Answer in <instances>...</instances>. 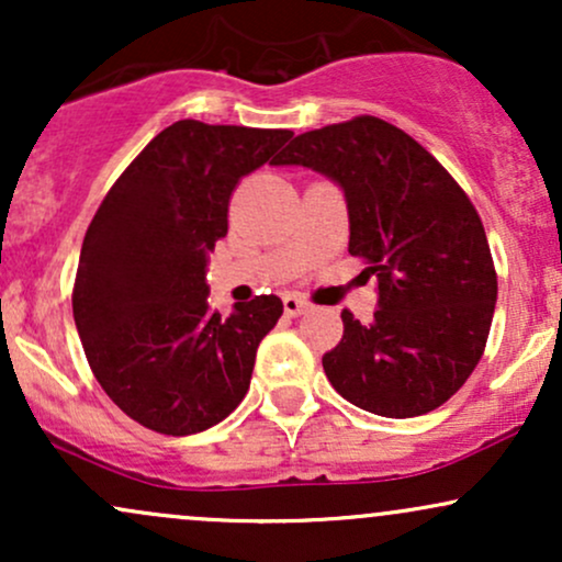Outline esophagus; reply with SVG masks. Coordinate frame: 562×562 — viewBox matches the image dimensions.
<instances>
[{
	"label": "esophagus",
	"instance_id": "obj_1",
	"mask_svg": "<svg viewBox=\"0 0 562 562\" xmlns=\"http://www.w3.org/2000/svg\"><path fill=\"white\" fill-rule=\"evenodd\" d=\"M282 306H285L288 317H301V314H306L308 308H312V303L301 299V295H285V299H282Z\"/></svg>",
	"mask_w": 562,
	"mask_h": 562
}]
</instances>
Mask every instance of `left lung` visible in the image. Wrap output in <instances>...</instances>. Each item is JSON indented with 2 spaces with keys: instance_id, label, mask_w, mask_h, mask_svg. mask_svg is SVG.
I'll use <instances>...</instances> for the list:
<instances>
[{
  "instance_id": "obj_1",
  "label": "left lung",
  "mask_w": 562,
  "mask_h": 562,
  "mask_svg": "<svg viewBox=\"0 0 562 562\" xmlns=\"http://www.w3.org/2000/svg\"><path fill=\"white\" fill-rule=\"evenodd\" d=\"M274 166H306L344 190L348 254L378 277L370 325L340 314L322 357L333 389L380 417L449 402L486 348L496 272L479 211L428 150L375 115L299 134Z\"/></svg>"
}]
</instances>
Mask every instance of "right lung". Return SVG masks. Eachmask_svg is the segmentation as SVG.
Returning <instances> with one entry per match:
<instances>
[{
    "mask_svg": "<svg viewBox=\"0 0 562 562\" xmlns=\"http://www.w3.org/2000/svg\"><path fill=\"white\" fill-rule=\"evenodd\" d=\"M288 128L177 121L115 179L83 237L74 319L97 383L132 420L190 436L248 393L256 348L282 301L211 312L205 267L227 235L229 195L274 164Z\"/></svg>",
    "mask_w": 562,
    "mask_h": 562,
    "instance_id": "obj_1",
    "label": "right lung"
}]
</instances>
